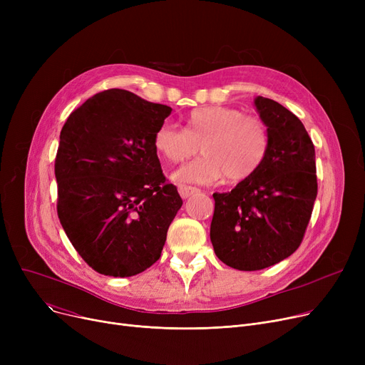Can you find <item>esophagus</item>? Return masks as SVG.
<instances>
[{
	"instance_id": "34e87169",
	"label": "esophagus",
	"mask_w": 365,
	"mask_h": 365,
	"mask_svg": "<svg viewBox=\"0 0 365 365\" xmlns=\"http://www.w3.org/2000/svg\"><path fill=\"white\" fill-rule=\"evenodd\" d=\"M200 192V189L195 186H189V185H179V194L182 198H189L190 195H194Z\"/></svg>"
}]
</instances>
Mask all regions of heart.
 Instances as JSON below:
<instances>
[{
    "mask_svg": "<svg viewBox=\"0 0 365 365\" xmlns=\"http://www.w3.org/2000/svg\"><path fill=\"white\" fill-rule=\"evenodd\" d=\"M271 136L256 115L231 106H204L185 117V128L163 124L153 134V148L173 164L194 157L201 146L204 155L179 170V182L212 183L223 175L232 182L253 176L269 150Z\"/></svg>",
    "mask_w": 365,
    "mask_h": 365,
    "instance_id": "heart-1",
    "label": "heart"
}]
</instances>
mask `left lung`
Segmentation results:
<instances>
[{
  "mask_svg": "<svg viewBox=\"0 0 365 365\" xmlns=\"http://www.w3.org/2000/svg\"><path fill=\"white\" fill-rule=\"evenodd\" d=\"M271 145L260 168L231 192L213 194L210 238L238 271H259L292 256L303 241L318 194L315 148L302 121L278 102L255 101Z\"/></svg>",
  "mask_w": 365,
  "mask_h": 365,
  "instance_id": "1",
  "label": "left lung"
}]
</instances>
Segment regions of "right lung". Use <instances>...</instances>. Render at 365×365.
<instances>
[{
  "label": "right lung",
  "mask_w": 365,
  "mask_h": 365,
  "mask_svg": "<svg viewBox=\"0 0 365 365\" xmlns=\"http://www.w3.org/2000/svg\"><path fill=\"white\" fill-rule=\"evenodd\" d=\"M170 113L167 105L110 88L87 99L62 127L57 216L75 250L102 275L133 277L155 263L183 204L153 148Z\"/></svg>",
  "instance_id": "1"
}]
</instances>
